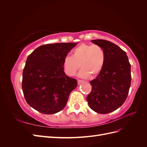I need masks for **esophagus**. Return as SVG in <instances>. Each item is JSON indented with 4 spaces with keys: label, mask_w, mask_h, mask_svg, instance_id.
I'll return each instance as SVG.
<instances>
[{
    "label": "esophagus",
    "mask_w": 147,
    "mask_h": 147,
    "mask_svg": "<svg viewBox=\"0 0 147 147\" xmlns=\"http://www.w3.org/2000/svg\"><path fill=\"white\" fill-rule=\"evenodd\" d=\"M77 82H78V84H80L81 83H82L84 82V81L81 80H78Z\"/></svg>",
    "instance_id": "obj_1"
}]
</instances>
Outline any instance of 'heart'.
I'll use <instances>...</instances> for the list:
<instances>
[{
	"label": "heart",
	"instance_id": "b5f03b06",
	"mask_svg": "<svg viewBox=\"0 0 147 147\" xmlns=\"http://www.w3.org/2000/svg\"><path fill=\"white\" fill-rule=\"evenodd\" d=\"M72 55L66 56L63 62L65 74L72 77L76 74L80 66L82 67L78 76L83 78L95 77L104 68L105 53L98 45L82 43L72 51Z\"/></svg>",
	"mask_w": 147,
	"mask_h": 147
}]
</instances>
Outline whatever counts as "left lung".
I'll list each match as a JSON object with an SVG mask.
<instances>
[{"mask_svg": "<svg viewBox=\"0 0 147 147\" xmlns=\"http://www.w3.org/2000/svg\"><path fill=\"white\" fill-rule=\"evenodd\" d=\"M91 42L103 48L106 57L103 69L90 82L92 90L86 100L92 110L106 114L120 107L127 98L131 82V64L126 52L113 43L101 39Z\"/></svg>", "mask_w": 147, "mask_h": 147, "instance_id": "8db88e82", "label": "left lung"}]
</instances>
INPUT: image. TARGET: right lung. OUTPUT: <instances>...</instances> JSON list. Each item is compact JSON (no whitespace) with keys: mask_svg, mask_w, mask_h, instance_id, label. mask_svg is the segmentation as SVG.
I'll use <instances>...</instances> for the list:
<instances>
[{"mask_svg":"<svg viewBox=\"0 0 147 147\" xmlns=\"http://www.w3.org/2000/svg\"><path fill=\"white\" fill-rule=\"evenodd\" d=\"M77 43L43 45L29 55L23 72L22 89L27 103L42 113L63 110L77 86V80L66 75L63 62Z\"/></svg>","mask_w":147,"mask_h":147,"instance_id":"obj_1","label":"right lung"}]
</instances>
